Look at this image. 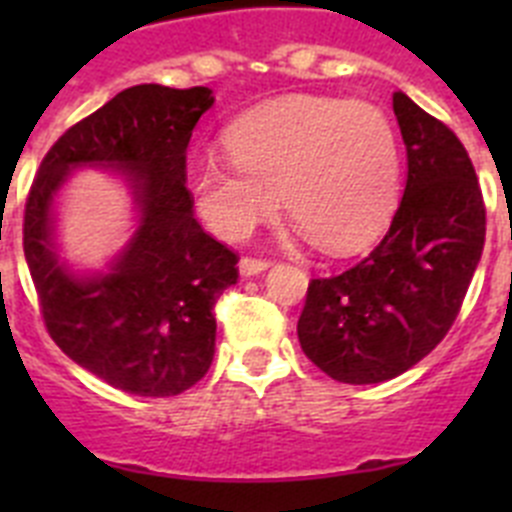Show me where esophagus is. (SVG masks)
<instances>
[{"instance_id":"1","label":"esophagus","mask_w":512,"mask_h":512,"mask_svg":"<svg viewBox=\"0 0 512 512\" xmlns=\"http://www.w3.org/2000/svg\"><path fill=\"white\" fill-rule=\"evenodd\" d=\"M269 269V261L264 259H251V256H243L241 261H238V271H241V277H256V274H261V271Z\"/></svg>"}]
</instances>
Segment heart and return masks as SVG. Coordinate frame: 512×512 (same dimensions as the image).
<instances>
[{
    "instance_id": "obj_1",
    "label": "heart",
    "mask_w": 512,
    "mask_h": 512,
    "mask_svg": "<svg viewBox=\"0 0 512 512\" xmlns=\"http://www.w3.org/2000/svg\"><path fill=\"white\" fill-rule=\"evenodd\" d=\"M223 158L189 169L202 223L241 241L282 207L323 251L366 246L387 225L400 187V146L390 117L366 102L287 97L230 122Z\"/></svg>"
}]
</instances>
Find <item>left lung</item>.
<instances>
[{"label": "left lung", "mask_w": 512, "mask_h": 512, "mask_svg": "<svg viewBox=\"0 0 512 512\" xmlns=\"http://www.w3.org/2000/svg\"><path fill=\"white\" fill-rule=\"evenodd\" d=\"M408 182L392 225L364 261L312 279L297 338L343 384L400 377L454 325L485 248V202L461 140L408 97L392 94Z\"/></svg>", "instance_id": "8db88e82"}]
</instances>
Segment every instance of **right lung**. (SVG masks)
Masks as SVG:
<instances>
[{"label": "right lung", "instance_id": "add662e5", "mask_svg": "<svg viewBox=\"0 0 512 512\" xmlns=\"http://www.w3.org/2000/svg\"><path fill=\"white\" fill-rule=\"evenodd\" d=\"M212 89L138 84L69 128L45 153L25 205L22 246L45 328L94 377L140 397H171L207 374L217 297L238 259L194 217L187 146ZM107 168L134 194L136 230L107 270L79 275L55 241L57 192L76 168Z\"/></svg>", "mask_w": 512, "mask_h": 512}]
</instances>
